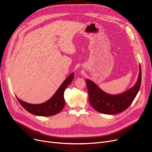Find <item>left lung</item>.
Segmentation results:
<instances>
[{
  "label": "left lung",
  "instance_id": "left-lung-1",
  "mask_svg": "<svg viewBox=\"0 0 152 152\" xmlns=\"http://www.w3.org/2000/svg\"><path fill=\"white\" fill-rule=\"evenodd\" d=\"M142 81L141 66L134 86L118 94H110L102 91L93 81L86 79L89 101L91 106L99 113L104 114H116L127 109L132 103L140 88Z\"/></svg>",
  "mask_w": 152,
  "mask_h": 152
}]
</instances>
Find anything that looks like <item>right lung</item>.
I'll list each match as a JSON object with an SVG mask.
<instances>
[{
  "mask_svg": "<svg viewBox=\"0 0 152 152\" xmlns=\"http://www.w3.org/2000/svg\"><path fill=\"white\" fill-rule=\"evenodd\" d=\"M74 77V72L72 73L63 82L55 93L50 99L41 104H30L22 101L18 98L20 104L28 113L37 116H51L54 115L63 109L65 105L64 92L68 86L72 82Z\"/></svg>",
  "mask_w": 152,
  "mask_h": 152,
  "instance_id": "1",
  "label": "right lung"
}]
</instances>
